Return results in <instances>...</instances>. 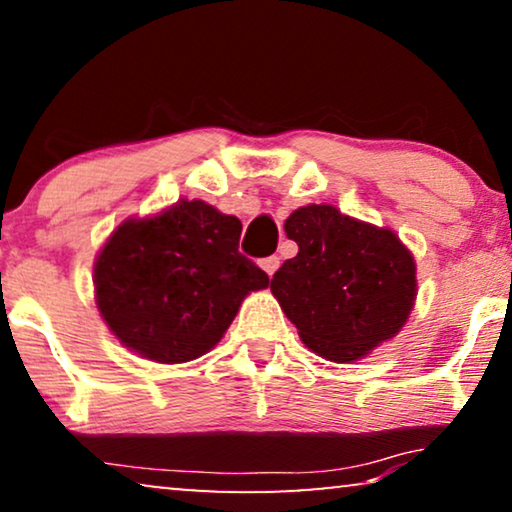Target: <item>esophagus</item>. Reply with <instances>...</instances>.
<instances>
[{
	"label": "esophagus",
	"mask_w": 512,
	"mask_h": 512,
	"mask_svg": "<svg viewBox=\"0 0 512 512\" xmlns=\"http://www.w3.org/2000/svg\"><path fill=\"white\" fill-rule=\"evenodd\" d=\"M259 266H262V269L269 273V276H273V273L278 271V266H280V259L276 257V255H271V257H264L262 262H259Z\"/></svg>",
	"instance_id": "esophagus-1"
}]
</instances>
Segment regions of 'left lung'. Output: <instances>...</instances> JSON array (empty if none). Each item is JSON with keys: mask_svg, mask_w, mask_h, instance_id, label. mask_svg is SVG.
<instances>
[{"mask_svg": "<svg viewBox=\"0 0 512 512\" xmlns=\"http://www.w3.org/2000/svg\"><path fill=\"white\" fill-rule=\"evenodd\" d=\"M297 257L273 273L271 292L304 341L331 362H355L397 336L413 311L415 259L392 229L327 204L285 220Z\"/></svg>", "mask_w": 512, "mask_h": 512, "instance_id": "1", "label": "left lung"}]
</instances>
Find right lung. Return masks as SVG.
<instances>
[{
  "mask_svg": "<svg viewBox=\"0 0 512 512\" xmlns=\"http://www.w3.org/2000/svg\"><path fill=\"white\" fill-rule=\"evenodd\" d=\"M241 220L181 199L115 229L95 262V301L122 345L160 364L213 348L269 276L239 253Z\"/></svg>",
  "mask_w": 512,
  "mask_h": 512,
  "instance_id": "right-lung-1",
  "label": "right lung"
}]
</instances>
